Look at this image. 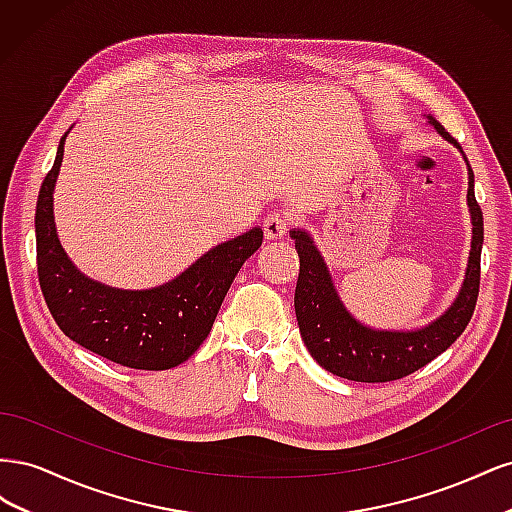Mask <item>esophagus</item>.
I'll use <instances>...</instances> for the list:
<instances>
[{"label": "esophagus", "instance_id": "34e87169", "mask_svg": "<svg viewBox=\"0 0 512 512\" xmlns=\"http://www.w3.org/2000/svg\"><path fill=\"white\" fill-rule=\"evenodd\" d=\"M262 230H265L267 239H282L286 232L290 230V218L282 211L269 213L265 222H262Z\"/></svg>", "mask_w": 512, "mask_h": 512}]
</instances>
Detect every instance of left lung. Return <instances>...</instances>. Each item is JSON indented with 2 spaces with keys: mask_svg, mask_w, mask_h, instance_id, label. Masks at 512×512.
Wrapping results in <instances>:
<instances>
[{
  "mask_svg": "<svg viewBox=\"0 0 512 512\" xmlns=\"http://www.w3.org/2000/svg\"><path fill=\"white\" fill-rule=\"evenodd\" d=\"M429 123L448 143L459 147L455 138L440 126V121L429 117ZM468 207L472 215V250L466 280L455 303L440 318L416 331H378L356 320L339 301L331 273L314 239L305 230H290L299 254L294 312H297L303 342L320 367L354 382H391L431 363L466 331L478 299L480 250H483V211L474 196V173L470 164Z\"/></svg>",
  "mask_w": 512,
  "mask_h": 512,
  "instance_id": "obj_1",
  "label": "left lung"
}]
</instances>
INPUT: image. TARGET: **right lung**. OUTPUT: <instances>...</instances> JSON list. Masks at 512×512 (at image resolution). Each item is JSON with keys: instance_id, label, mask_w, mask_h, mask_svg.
<instances>
[{"instance_id": "add662e5", "label": "right lung", "mask_w": 512, "mask_h": 512, "mask_svg": "<svg viewBox=\"0 0 512 512\" xmlns=\"http://www.w3.org/2000/svg\"><path fill=\"white\" fill-rule=\"evenodd\" d=\"M66 136L68 132L61 136L36 205L38 280L49 312L72 342L108 361L149 371L177 367L207 339L232 280L262 245V228L215 245L158 288L119 290L89 280L61 247L53 218Z\"/></svg>"}]
</instances>
